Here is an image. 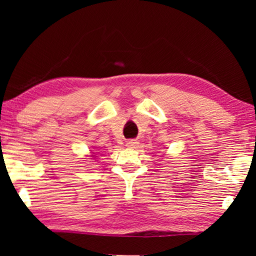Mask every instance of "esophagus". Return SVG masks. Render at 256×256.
<instances>
[{"mask_svg":"<svg viewBox=\"0 0 256 256\" xmlns=\"http://www.w3.org/2000/svg\"><path fill=\"white\" fill-rule=\"evenodd\" d=\"M126 146H128V148H136V146H138V142L136 140H128L126 142Z\"/></svg>","mask_w":256,"mask_h":256,"instance_id":"obj_1","label":"esophagus"}]
</instances>
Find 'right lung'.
<instances>
[{"label":"right lung","instance_id":"obj_1","mask_svg":"<svg viewBox=\"0 0 256 256\" xmlns=\"http://www.w3.org/2000/svg\"><path fill=\"white\" fill-rule=\"evenodd\" d=\"M94 158H96V157H94Z\"/></svg>","mask_w":256,"mask_h":256}]
</instances>
